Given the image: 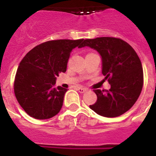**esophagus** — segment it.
<instances>
[{
  "instance_id": "esophagus-1",
  "label": "esophagus",
  "mask_w": 156,
  "mask_h": 156,
  "mask_svg": "<svg viewBox=\"0 0 156 156\" xmlns=\"http://www.w3.org/2000/svg\"><path fill=\"white\" fill-rule=\"evenodd\" d=\"M78 90L80 93H84L87 90V88H83V87H78Z\"/></svg>"
}]
</instances>
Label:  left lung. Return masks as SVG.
<instances>
[{
  "instance_id": "8db88e82",
  "label": "left lung",
  "mask_w": 156,
  "mask_h": 156,
  "mask_svg": "<svg viewBox=\"0 0 156 156\" xmlns=\"http://www.w3.org/2000/svg\"><path fill=\"white\" fill-rule=\"evenodd\" d=\"M90 47L102 58V73L109 90H95L97 100L90 108L100 116L116 117L132 108L143 86V66L138 54L126 41L113 37L87 39L79 48Z\"/></svg>"
}]
</instances>
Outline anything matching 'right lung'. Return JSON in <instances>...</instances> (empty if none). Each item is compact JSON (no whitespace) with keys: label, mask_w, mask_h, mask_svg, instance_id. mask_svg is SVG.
<instances>
[{"label":"right lung","mask_w":156,"mask_h":156,"mask_svg":"<svg viewBox=\"0 0 156 156\" xmlns=\"http://www.w3.org/2000/svg\"><path fill=\"white\" fill-rule=\"evenodd\" d=\"M83 40L47 41L30 50L21 61L14 79V94L29 116L44 120L60 112L67 89L55 87L56 77L66 72L71 51L80 47Z\"/></svg>","instance_id":"1"}]
</instances>
